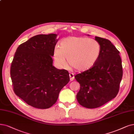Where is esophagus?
I'll return each instance as SVG.
<instances>
[{
  "mask_svg": "<svg viewBox=\"0 0 134 134\" xmlns=\"http://www.w3.org/2000/svg\"><path fill=\"white\" fill-rule=\"evenodd\" d=\"M69 77H70V81H72L74 80V74L72 73H70L69 74Z\"/></svg>",
  "mask_w": 134,
  "mask_h": 134,
  "instance_id": "obj_1",
  "label": "esophagus"
}]
</instances>
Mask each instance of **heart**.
<instances>
[{
	"label": "heart",
	"instance_id": "obj_1",
	"mask_svg": "<svg viewBox=\"0 0 134 134\" xmlns=\"http://www.w3.org/2000/svg\"><path fill=\"white\" fill-rule=\"evenodd\" d=\"M100 52L99 43L81 37H68L63 39L60 47H56L53 57L58 65L65 66L66 59L71 67L79 71L89 70L98 60Z\"/></svg>",
	"mask_w": 134,
	"mask_h": 134
}]
</instances>
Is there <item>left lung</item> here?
Instances as JSON below:
<instances>
[{
  "instance_id": "obj_1",
  "label": "left lung",
  "mask_w": 134,
  "mask_h": 134,
  "mask_svg": "<svg viewBox=\"0 0 134 134\" xmlns=\"http://www.w3.org/2000/svg\"><path fill=\"white\" fill-rule=\"evenodd\" d=\"M95 40L100 46L98 60L89 70L75 76L80 85L77 100L87 108L99 107L115 98L122 76L120 52L108 40L96 36Z\"/></svg>"
}]
</instances>
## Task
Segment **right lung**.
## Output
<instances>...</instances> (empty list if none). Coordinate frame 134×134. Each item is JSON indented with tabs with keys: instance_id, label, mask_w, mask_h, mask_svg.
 Masks as SVG:
<instances>
[{
	"instance_id": "add662e5",
	"label": "right lung",
	"mask_w": 134,
	"mask_h": 134,
	"mask_svg": "<svg viewBox=\"0 0 134 134\" xmlns=\"http://www.w3.org/2000/svg\"><path fill=\"white\" fill-rule=\"evenodd\" d=\"M57 35H38L20 44L10 68L15 93L33 107L47 109L70 81L65 69L53 65Z\"/></svg>"
}]
</instances>
